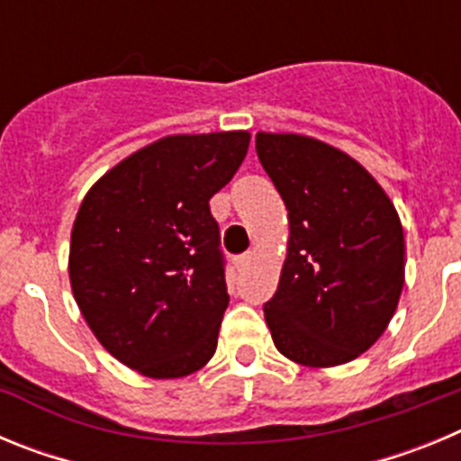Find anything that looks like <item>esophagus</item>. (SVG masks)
<instances>
[{
    "label": "esophagus",
    "instance_id": "obj_1",
    "mask_svg": "<svg viewBox=\"0 0 461 461\" xmlns=\"http://www.w3.org/2000/svg\"><path fill=\"white\" fill-rule=\"evenodd\" d=\"M249 260H251V251H247V254H240L238 258H235V266H238V267L249 266Z\"/></svg>",
    "mask_w": 461,
    "mask_h": 461
}]
</instances>
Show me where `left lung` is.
Here are the masks:
<instances>
[{
  "label": "left lung",
  "mask_w": 461,
  "mask_h": 461,
  "mask_svg": "<svg viewBox=\"0 0 461 461\" xmlns=\"http://www.w3.org/2000/svg\"><path fill=\"white\" fill-rule=\"evenodd\" d=\"M256 154L291 223L279 286L263 307L272 341L300 365H344L367 351L397 309V212L367 170L325 142L258 133Z\"/></svg>",
  "instance_id": "obj_1"
}]
</instances>
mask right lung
Wrapping results in <instances>:
<instances>
[{
  "label": "right lung",
  "instance_id": "obj_1",
  "mask_svg": "<svg viewBox=\"0 0 461 461\" xmlns=\"http://www.w3.org/2000/svg\"><path fill=\"white\" fill-rule=\"evenodd\" d=\"M247 148V131L161 138L85 195L68 256L73 297L126 367L180 378L217 351L230 297L210 198Z\"/></svg>",
  "mask_w": 461,
  "mask_h": 461
}]
</instances>
